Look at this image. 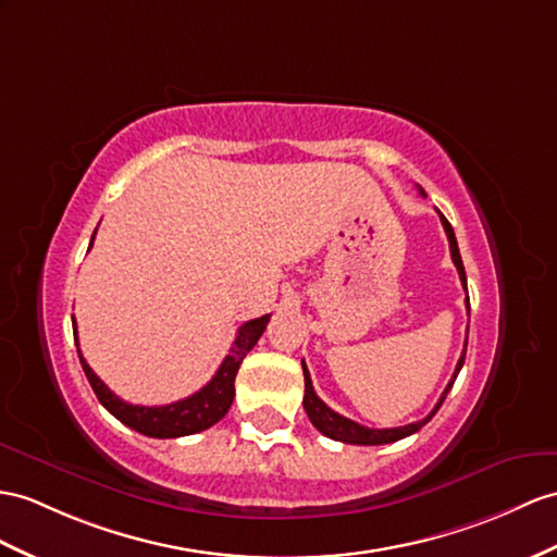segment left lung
Here are the masks:
<instances>
[{"label": "left lung", "instance_id": "left-lung-1", "mask_svg": "<svg viewBox=\"0 0 557 557\" xmlns=\"http://www.w3.org/2000/svg\"><path fill=\"white\" fill-rule=\"evenodd\" d=\"M420 194H423V191H420ZM423 196H425V194H423ZM440 220H442V226H444V232H446V238H449L451 260H454V264H456V269H458L460 283H463V288L468 290V286H466V269H463V260H460V252H458V243H456V236H454V228H451L449 220H446V216H444L442 212H440ZM466 307H468V314H470V300H466ZM466 347H468V341H466ZM466 347H463V355H460V359H458V363H456L454 377L449 381V385H446V389L442 392V397H440L437 406H435V409H432L423 420H418V423H409V425H404V428L375 430V428H363V425L355 423V420H349V418H345V416H341V413H335L333 409H329V406H325V404L317 397L314 385H311L309 371H307V366H305V361H302V373H305V399H302V404H305V411H307V416H309V420H311V425H314V428L321 432V435L331 437V440H335V442L361 444V446H375V444H389V442L404 440V437L413 435V432H418L420 428H423V425L428 423V420H430L432 416H435V413L440 411V406L444 404L446 395H449V389L454 387V381H456L458 371L463 369Z\"/></svg>", "mask_w": 557, "mask_h": 557}]
</instances>
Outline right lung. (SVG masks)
Listing matches in <instances>:
<instances>
[{"label": "right lung", "mask_w": 557, "mask_h": 557, "mask_svg": "<svg viewBox=\"0 0 557 557\" xmlns=\"http://www.w3.org/2000/svg\"><path fill=\"white\" fill-rule=\"evenodd\" d=\"M94 236H97V232H94ZM94 236H91V243H94ZM267 323H269V314L243 323L232 345V351H228L220 369H216L212 381L202 389H198L196 395L165 404V406H137V404L122 401L117 395H113V392L108 389V385L101 381V377L89 369V363L85 361L83 351L79 349H77V357H79V363H83V371L94 389V395L99 397V401L120 420V423H125L127 428L141 432V435L156 437V440L184 437V435H196L200 430L212 428L216 420H222L226 411L232 409V401L236 395L234 381L240 369V361L246 359L248 351L257 345V341H260ZM73 333H75V345H77L75 321H73Z\"/></svg>", "instance_id": "right-lung-1"}]
</instances>
